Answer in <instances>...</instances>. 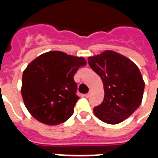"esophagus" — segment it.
<instances>
[{
  "instance_id": "esophagus-1",
  "label": "esophagus",
  "mask_w": 158,
  "mask_h": 158,
  "mask_svg": "<svg viewBox=\"0 0 158 158\" xmlns=\"http://www.w3.org/2000/svg\"><path fill=\"white\" fill-rule=\"evenodd\" d=\"M89 96H90V92L87 93V94H85V96L86 98H88V97H89Z\"/></svg>"
}]
</instances>
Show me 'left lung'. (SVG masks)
<instances>
[{"label": "left lung", "mask_w": 158, "mask_h": 158, "mask_svg": "<svg viewBox=\"0 0 158 158\" xmlns=\"http://www.w3.org/2000/svg\"><path fill=\"white\" fill-rule=\"evenodd\" d=\"M89 67L101 77L104 99L94 108L100 120L117 124L128 118L142 102L145 82L139 68L128 57L105 51L88 57Z\"/></svg>", "instance_id": "obj_1"}]
</instances>
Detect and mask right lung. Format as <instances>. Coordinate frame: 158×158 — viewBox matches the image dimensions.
I'll return each mask as SVG.
<instances>
[{
	"label": "right lung",
	"instance_id": "add662e5",
	"mask_svg": "<svg viewBox=\"0 0 158 158\" xmlns=\"http://www.w3.org/2000/svg\"><path fill=\"white\" fill-rule=\"evenodd\" d=\"M86 65L82 56L52 51L37 56L23 73V100L29 113L39 122L57 125L73 113L79 96L73 76Z\"/></svg>",
	"mask_w": 158,
	"mask_h": 158
}]
</instances>
